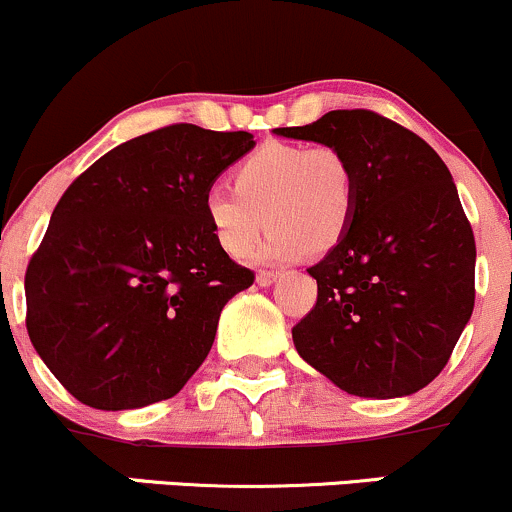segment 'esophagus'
Masks as SVG:
<instances>
[{
    "instance_id": "34e87169",
    "label": "esophagus",
    "mask_w": 512,
    "mask_h": 512,
    "mask_svg": "<svg viewBox=\"0 0 512 512\" xmlns=\"http://www.w3.org/2000/svg\"><path fill=\"white\" fill-rule=\"evenodd\" d=\"M279 279L277 272H267V269H262V272H257V284L260 286H269L274 284Z\"/></svg>"
}]
</instances>
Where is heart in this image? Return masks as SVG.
Here are the masks:
<instances>
[{
    "instance_id": "obj_1",
    "label": "heart",
    "mask_w": 512,
    "mask_h": 512,
    "mask_svg": "<svg viewBox=\"0 0 512 512\" xmlns=\"http://www.w3.org/2000/svg\"><path fill=\"white\" fill-rule=\"evenodd\" d=\"M233 186L204 194V216L213 240L230 257H245L269 223L257 250L267 262L335 250L357 211V174L333 145L267 143L240 157Z\"/></svg>"
}]
</instances>
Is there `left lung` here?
Listing matches in <instances>:
<instances>
[{"label":"left lung","mask_w":512,"mask_h":512,"mask_svg":"<svg viewBox=\"0 0 512 512\" xmlns=\"http://www.w3.org/2000/svg\"><path fill=\"white\" fill-rule=\"evenodd\" d=\"M333 145L357 174L342 243L308 269L316 306L291 328L299 355L342 391L396 398L445 369L474 311V230L442 157L369 109L274 128Z\"/></svg>","instance_id":"1"}]
</instances>
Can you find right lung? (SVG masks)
<instances>
[{
    "mask_svg": "<svg viewBox=\"0 0 512 512\" xmlns=\"http://www.w3.org/2000/svg\"><path fill=\"white\" fill-rule=\"evenodd\" d=\"M252 145L172 123L109 150L60 196L26 267V330L84 406L165 401L209 355L255 272L216 245L204 194Z\"/></svg>",
    "mask_w": 512,
    "mask_h": 512,
    "instance_id": "add662e5",
    "label": "right lung"
}]
</instances>
